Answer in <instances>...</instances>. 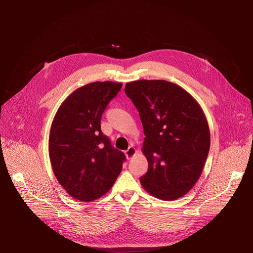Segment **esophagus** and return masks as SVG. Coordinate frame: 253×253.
<instances>
[{
	"label": "esophagus",
	"mask_w": 253,
	"mask_h": 253,
	"mask_svg": "<svg viewBox=\"0 0 253 253\" xmlns=\"http://www.w3.org/2000/svg\"><path fill=\"white\" fill-rule=\"evenodd\" d=\"M137 153V150L135 149V147L133 146H129V148L125 151V156L127 159H131L133 156H135Z\"/></svg>",
	"instance_id": "obj_1"
}]
</instances>
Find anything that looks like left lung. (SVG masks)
I'll return each mask as SVG.
<instances>
[{
    "label": "left lung",
    "mask_w": 253,
    "mask_h": 253,
    "mask_svg": "<svg viewBox=\"0 0 253 253\" xmlns=\"http://www.w3.org/2000/svg\"><path fill=\"white\" fill-rule=\"evenodd\" d=\"M125 93L139 112L145 135L148 170L140 178L142 187L163 200L182 197L199 179L209 155L203 109L190 93L166 80L128 82Z\"/></svg>",
    "instance_id": "obj_1"
}]
</instances>
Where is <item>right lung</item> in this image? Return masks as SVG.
Listing matches in <instances>:
<instances>
[{
  "instance_id": "right-lung-1",
  "label": "right lung",
  "mask_w": 253,
  "mask_h": 253,
  "mask_svg": "<svg viewBox=\"0 0 253 253\" xmlns=\"http://www.w3.org/2000/svg\"><path fill=\"white\" fill-rule=\"evenodd\" d=\"M122 83L96 81L74 90L58 109L49 131L48 155L61 186L75 199L106 194L126 160L100 129V119Z\"/></svg>"
}]
</instances>
